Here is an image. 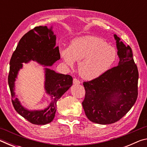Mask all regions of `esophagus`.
Segmentation results:
<instances>
[{"label":"esophagus","instance_id":"esophagus-1","mask_svg":"<svg viewBox=\"0 0 147 147\" xmlns=\"http://www.w3.org/2000/svg\"><path fill=\"white\" fill-rule=\"evenodd\" d=\"M80 83V82L78 79H77V78L73 79V84H79Z\"/></svg>","mask_w":147,"mask_h":147}]
</instances>
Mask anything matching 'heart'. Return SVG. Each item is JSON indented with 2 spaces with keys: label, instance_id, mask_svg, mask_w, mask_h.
Masks as SVG:
<instances>
[{
  "label": "heart",
  "instance_id": "1",
  "mask_svg": "<svg viewBox=\"0 0 147 147\" xmlns=\"http://www.w3.org/2000/svg\"><path fill=\"white\" fill-rule=\"evenodd\" d=\"M64 61L73 66L79 61L78 71L86 80L98 78L106 73L117 59V51L113 47L98 37L86 36L73 39L68 49L61 52Z\"/></svg>",
  "mask_w": 147,
  "mask_h": 147
}]
</instances>
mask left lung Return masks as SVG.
<instances>
[{"mask_svg": "<svg viewBox=\"0 0 147 147\" xmlns=\"http://www.w3.org/2000/svg\"><path fill=\"white\" fill-rule=\"evenodd\" d=\"M119 57L117 66L98 78L84 82L85 98L82 106L89 120L100 124L116 123L134 106L138 95L139 72L131 47L117 35Z\"/></svg>", "mask_w": 147, "mask_h": 147, "instance_id": "1", "label": "left lung"}]
</instances>
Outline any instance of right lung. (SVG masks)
I'll return each mask as SVG.
<instances>
[{
    "instance_id": "add662e5",
    "label": "right lung",
    "mask_w": 147,
    "mask_h": 147,
    "mask_svg": "<svg viewBox=\"0 0 147 147\" xmlns=\"http://www.w3.org/2000/svg\"><path fill=\"white\" fill-rule=\"evenodd\" d=\"M59 59V47H56V36L51 28L49 29L46 26H36L24 34L12 54L8 78L12 104L19 115L32 124L42 125L53 121L56 111L57 101L71 88L73 78L69 74L56 73L46 69L45 86L46 92L52 97L51 103L44 110L28 111L15 97L14 84L17 73L23 67V62L35 60L42 65L51 66Z\"/></svg>"
}]
</instances>
